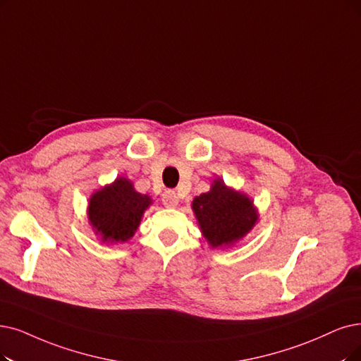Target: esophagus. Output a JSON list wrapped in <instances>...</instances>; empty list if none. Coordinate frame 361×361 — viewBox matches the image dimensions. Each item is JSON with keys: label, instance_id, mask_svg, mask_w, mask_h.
<instances>
[{"label": "esophagus", "instance_id": "1", "mask_svg": "<svg viewBox=\"0 0 361 361\" xmlns=\"http://www.w3.org/2000/svg\"><path fill=\"white\" fill-rule=\"evenodd\" d=\"M178 203H179V198H178L175 191H171V190L164 191V194H163V204L166 207H176Z\"/></svg>", "mask_w": 361, "mask_h": 361}]
</instances>
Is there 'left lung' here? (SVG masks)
I'll return each mask as SVG.
<instances>
[{"label":"left lung","mask_w":361,"mask_h":361,"mask_svg":"<svg viewBox=\"0 0 361 361\" xmlns=\"http://www.w3.org/2000/svg\"><path fill=\"white\" fill-rule=\"evenodd\" d=\"M192 210L201 233L213 249L228 247L246 235L257 222L253 201L214 179L209 192L194 198Z\"/></svg>","instance_id":"obj_1"}]
</instances>
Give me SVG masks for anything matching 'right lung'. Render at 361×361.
Segmentation results:
<instances>
[{"label": "right lung", "mask_w": 361, "mask_h": 361, "mask_svg": "<svg viewBox=\"0 0 361 361\" xmlns=\"http://www.w3.org/2000/svg\"><path fill=\"white\" fill-rule=\"evenodd\" d=\"M151 203V197L139 194L132 180L117 178L90 197L89 221L102 243H126L135 235Z\"/></svg>", "instance_id": "right-lung-1"}]
</instances>
